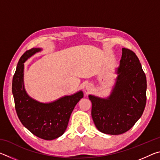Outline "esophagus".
<instances>
[{
	"mask_svg": "<svg viewBox=\"0 0 160 160\" xmlns=\"http://www.w3.org/2000/svg\"><path fill=\"white\" fill-rule=\"evenodd\" d=\"M90 89H91V85H87L86 86V90H88V91H89V90H90Z\"/></svg>",
	"mask_w": 160,
	"mask_h": 160,
	"instance_id": "34e87169",
	"label": "esophagus"
}]
</instances>
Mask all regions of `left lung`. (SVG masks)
Wrapping results in <instances>:
<instances>
[{
	"label": "left lung",
	"mask_w": 160,
	"mask_h": 160,
	"mask_svg": "<svg viewBox=\"0 0 160 160\" xmlns=\"http://www.w3.org/2000/svg\"><path fill=\"white\" fill-rule=\"evenodd\" d=\"M115 72L117 77L109 96H88L94 125L109 135H120L131 129L141 117L146 104V76L133 51L122 48Z\"/></svg>",
	"instance_id": "1"
}]
</instances>
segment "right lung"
Here are the masks:
<instances>
[{
  "mask_svg": "<svg viewBox=\"0 0 160 160\" xmlns=\"http://www.w3.org/2000/svg\"><path fill=\"white\" fill-rule=\"evenodd\" d=\"M42 51V48H33L21 56L13 76L12 92L16 112L22 125L38 138L51 140L66 131L70 116L83 97V92L80 90L48 103L39 102L29 96L24 84V63Z\"/></svg>",
  "mask_w": 160,
  "mask_h": 160,
  "instance_id": "right-lung-1",
  "label": "right lung"
}]
</instances>
